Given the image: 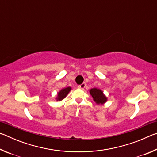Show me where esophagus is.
Instances as JSON below:
<instances>
[{
	"label": "esophagus",
	"instance_id": "obj_1",
	"mask_svg": "<svg viewBox=\"0 0 157 157\" xmlns=\"http://www.w3.org/2000/svg\"><path fill=\"white\" fill-rule=\"evenodd\" d=\"M85 87H86V84H85V83H82V84L79 85V86H78V88L81 89H84Z\"/></svg>",
	"mask_w": 157,
	"mask_h": 157
}]
</instances>
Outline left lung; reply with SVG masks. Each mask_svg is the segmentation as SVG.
<instances>
[{
  "instance_id": "left-lung-1",
  "label": "left lung",
  "mask_w": 157,
  "mask_h": 157,
  "mask_svg": "<svg viewBox=\"0 0 157 157\" xmlns=\"http://www.w3.org/2000/svg\"><path fill=\"white\" fill-rule=\"evenodd\" d=\"M89 93L97 105H104L107 101V97L100 89L93 88L89 90Z\"/></svg>"
}]
</instances>
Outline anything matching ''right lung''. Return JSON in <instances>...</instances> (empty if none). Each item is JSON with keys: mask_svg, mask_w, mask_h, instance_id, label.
Here are the masks:
<instances>
[{"mask_svg": "<svg viewBox=\"0 0 157 157\" xmlns=\"http://www.w3.org/2000/svg\"><path fill=\"white\" fill-rule=\"evenodd\" d=\"M71 87L68 86L66 87V88H63L62 90L57 93V97L55 98L56 99V101H62V100L64 99V98L66 97V95L68 94V93L71 91Z\"/></svg>", "mask_w": 157, "mask_h": 157, "instance_id": "1", "label": "right lung"}]
</instances>
